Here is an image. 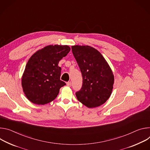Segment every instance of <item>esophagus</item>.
I'll use <instances>...</instances> for the list:
<instances>
[{"label": "esophagus", "instance_id": "1", "mask_svg": "<svg viewBox=\"0 0 150 150\" xmlns=\"http://www.w3.org/2000/svg\"><path fill=\"white\" fill-rule=\"evenodd\" d=\"M67 86H69V87H70V86H71V81L67 82Z\"/></svg>", "mask_w": 150, "mask_h": 150}]
</instances>
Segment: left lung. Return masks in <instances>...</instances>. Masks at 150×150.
<instances>
[{
    "label": "left lung",
    "mask_w": 150,
    "mask_h": 150,
    "mask_svg": "<svg viewBox=\"0 0 150 150\" xmlns=\"http://www.w3.org/2000/svg\"><path fill=\"white\" fill-rule=\"evenodd\" d=\"M73 54L83 78L82 86L76 92L78 100L88 108L104 104L113 88L114 76L101 54L89 46H72Z\"/></svg>",
    "instance_id": "left-lung-1"
}]
</instances>
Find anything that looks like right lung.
<instances>
[{
	"label": "right lung",
	"mask_w": 150,
	"mask_h": 150,
	"mask_svg": "<svg viewBox=\"0 0 150 150\" xmlns=\"http://www.w3.org/2000/svg\"><path fill=\"white\" fill-rule=\"evenodd\" d=\"M70 51L67 45H49L29 59L22 77L23 91L31 103L44 105L52 101L65 85L60 80L59 61Z\"/></svg>",
	"instance_id": "right-lung-1"
}]
</instances>
